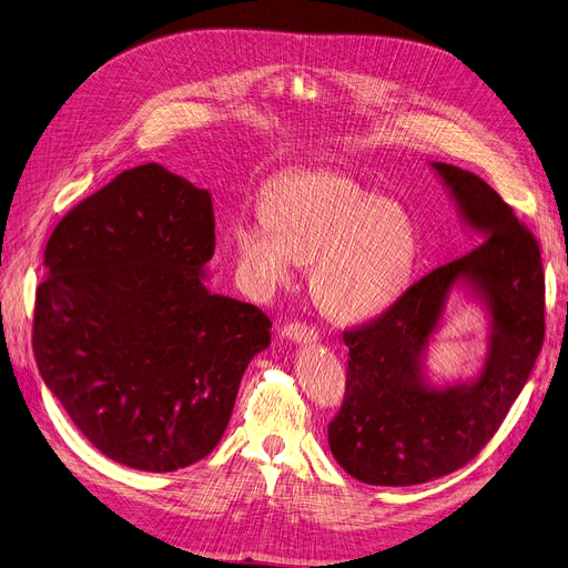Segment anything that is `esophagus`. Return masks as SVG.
Instances as JSON below:
<instances>
[{
    "label": "esophagus",
    "mask_w": 568,
    "mask_h": 568,
    "mask_svg": "<svg viewBox=\"0 0 568 568\" xmlns=\"http://www.w3.org/2000/svg\"><path fill=\"white\" fill-rule=\"evenodd\" d=\"M283 338L292 341V343H300V345H308V343H315L320 338V334L313 329V326L308 324H300V322H290L283 326L281 332Z\"/></svg>",
    "instance_id": "esophagus-1"
}]
</instances>
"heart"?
Segmentation results:
<instances>
[{"label":"heart","mask_w":568,"mask_h":568,"mask_svg":"<svg viewBox=\"0 0 568 568\" xmlns=\"http://www.w3.org/2000/svg\"><path fill=\"white\" fill-rule=\"evenodd\" d=\"M234 255L251 294L292 285L296 266L311 264V292L334 320L379 315L403 294L416 253L409 214L343 172L283 176L264 200V212L236 219Z\"/></svg>","instance_id":"1"}]
</instances>
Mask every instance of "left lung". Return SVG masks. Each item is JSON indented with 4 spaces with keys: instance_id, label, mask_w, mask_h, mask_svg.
Masks as SVG:
<instances>
[{
    "instance_id": "obj_1",
    "label": "left lung",
    "mask_w": 568,
    "mask_h": 568,
    "mask_svg": "<svg viewBox=\"0 0 568 568\" xmlns=\"http://www.w3.org/2000/svg\"><path fill=\"white\" fill-rule=\"evenodd\" d=\"M479 246L416 281L375 322L343 334L347 389L329 424L338 465L371 486H416L479 454L541 352L546 278L536 239L484 179L430 163ZM458 288L489 317V352L471 381L435 385L425 371L429 338Z\"/></svg>"
}]
</instances>
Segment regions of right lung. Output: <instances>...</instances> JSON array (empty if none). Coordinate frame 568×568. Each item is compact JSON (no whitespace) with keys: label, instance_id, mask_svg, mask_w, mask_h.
I'll return each instance as SVG.
<instances>
[{"label":"right lung","instance_id":"right-lung-1","mask_svg":"<svg viewBox=\"0 0 568 568\" xmlns=\"http://www.w3.org/2000/svg\"><path fill=\"white\" fill-rule=\"evenodd\" d=\"M212 195L159 163L114 176L59 221L37 290L34 356L110 460L174 471L216 449L272 322L206 287Z\"/></svg>","mask_w":568,"mask_h":568}]
</instances>
